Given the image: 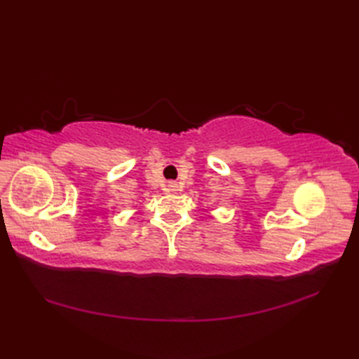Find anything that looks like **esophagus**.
Masks as SVG:
<instances>
[{
	"label": "esophagus",
	"mask_w": 359,
	"mask_h": 359,
	"mask_svg": "<svg viewBox=\"0 0 359 359\" xmlns=\"http://www.w3.org/2000/svg\"><path fill=\"white\" fill-rule=\"evenodd\" d=\"M168 189H170V191H179L180 187L177 182H170V184H168Z\"/></svg>",
	"instance_id": "34e87169"
}]
</instances>
